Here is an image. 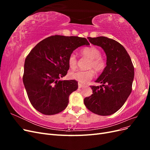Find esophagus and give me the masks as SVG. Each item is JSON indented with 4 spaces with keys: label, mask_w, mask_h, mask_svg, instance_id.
Masks as SVG:
<instances>
[{
    "label": "esophagus",
    "mask_w": 150,
    "mask_h": 150,
    "mask_svg": "<svg viewBox=\"0 0 150 150\" xmlns=\"http://www.w3.org/2000/svg\"><path fill=\"white\" fill-rule=\"evenodd\" d=\"M83 86H84V85H83V84H81V83H78V88H83Z\"/></svg>",
    "instance_id": "1"
}]
</instances>
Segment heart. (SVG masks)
<instances>
[{"label": "heart", "mask_w": 150, "mask_h": 150, "mask_svg": "<svg viewBox=\"0 0 150 150\" xmlns=\"http://www.w3.org/2000/svg\"><path fill=\"white\" fill-rule=\"evenodd\" d=\"M81 54L83 57L89 59L86 71H74L69 73L70 78L81 83H86L94 76V71L101 73L106 67V61L101 56L100 50L96 47L91 46L81 49ZM78 58L74 53H72L68 58V63L71 69H75L78 66Z\"/></svg>", "instance_id": "heart-1"}]
</instances>
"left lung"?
<instances>
[{
	"label": "left lung",
	"instance_id": "8db88e82",
	"mask_svg": "<svg viewBox=\"0 0 150 150\" xmlns=\"http://www.w3.org/2000/svg\"><path fill=\"white\" fill-rule=\"evenodd\" d=\"M89 42L101 47L107 56L106 69L91 86L93 94L84 99L88 110L95 114L108 116L118 111L132 91L134 66L125 47L115 40L104 36L88 38Z\"/></svg>",
	"mask_w": 150,
	"mask_h": 150
}]
</instances>
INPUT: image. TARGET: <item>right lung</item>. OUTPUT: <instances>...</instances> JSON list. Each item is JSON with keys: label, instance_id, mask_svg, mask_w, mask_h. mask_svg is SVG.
<instances>
[{"label": "right lung", "instance_id": "1", "mask_svg": "<svg viewBox=\"0 0 150 150\" xmlns=\"http://www.w3.org/2000/svg\"><path fill=\"white\" fill-rule=\"evenodd\" d=\"M89 45L78 36L55 35L39 42L27 56L23 83L33 106L46 115L62 111L69 95L78 88L75 80H60L69 69L68 58L78 47Z\"/></svg>", "mask_w": 150, "mask_h": 150}]
</instances>
